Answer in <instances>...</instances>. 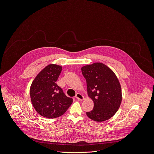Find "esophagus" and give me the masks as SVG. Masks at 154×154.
Listing matches in <instances>:
<instances>
[{"instance_id":"1","label":"esophagus","mask_w":154,"mask_h":154,"mask_svg":"<svg viewBox=\"0 0 154 154\" xmlns=\"http://www.w3.org/2000/svg\"><path fill=\"white\" fill-rule=\"evenodd\" d=\"M75 98L77 99H78L79 100H84V99H85V97H84V96L82 95V94H81L80 93H77L76 94H75Z\"/></svg>"}]
</instances>
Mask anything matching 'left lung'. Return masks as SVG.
Listing matches in <instances>:
<instances>
[{"label":"left lung","instance_id":"8db88e82","mask_svg":"<svg viewBox=\"0 0 154 154\" xmlns=\"http://www.w3.org/2000/svg\"><path fill=\"white\" fill-rule=\"evenodd\" d=\"M86 80L88 96L94 107L86 112L87 116L96 122L112 118L118 110L122 102V89L114 72L100 63L87 65L82 69Z\"/></svg>","mask_w":154,"mask_h":154}]
</instances>
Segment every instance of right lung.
<instances>
[{
    "label": "right lung",
    "mask_w": 154,
    "mask_h": 154,
    "mask_svg": "<svg viewBox=\"0 0 154 154\" xmlns=\"http://www.w3.org/2000/svg\"><path fill=\"white\" fill-rule=\"evenodd\" d=\"M62 67L50 64L35 78L30 88V96L36 111L42 116L54 119L63 115L72 103L56 82Z\"/></svg>",
    "instance_id": "1"
}]
</instances>
